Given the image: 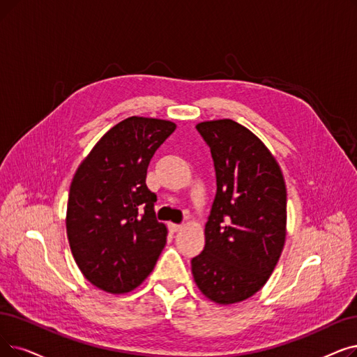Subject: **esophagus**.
Wrapping results in <instances>:
<instances>
[{
  "instance_id": "obj_1",
  "label": "esophagus",
  "mask_w": 357,
  "mask_h": 357,
  "mask_svg": "<svg viewBox=\"0 0 357 357\" xmlns=\"http://www.w3.org/2000/svg\"><path fill=\"white\" fill-rule=\"evenodd\" d=\"M169 229H170V231H174V234H176V231H179V230H182V229H183V226H182V225L170 223V225H169Z\"/></svg>"
}]
</instances>
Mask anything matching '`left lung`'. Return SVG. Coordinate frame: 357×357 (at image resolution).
<instances>
[{"label":"left lung","instance_id":"obj_1","mask_svg":"<svg viewBox=\"0 0 357 357\" xmlns=\"http://www.w3.org/2000/svg\"><path fill=\"white\" fill-rule=\"evenodd\" d=\"M197 130L211 151L217 191L191 271L208 301L231 305L254 296L282 255L286 182L267 146L241 123L204 121Z\"/></svg>","mask_w":357,"mask_h":357}]
</instances>
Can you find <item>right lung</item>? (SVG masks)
<instances>
[{"label": "right lung", "instance_id": "obj_1", "mask_svg": "<svg viewBox=\"0 0 357 357\" xmlns=\"http://www.w3.org/2000/svg\"><path fill=\"white\" fill-rule=\"evenodd\" d=\"M174 122L130 116L107 131L77 167L67 204V236L80 271L98 289L123 294L153 271L167 229L146 185L153 154Z\"/></svg>", "mask_w": 357, "mask_h": 357}]
</instances>
